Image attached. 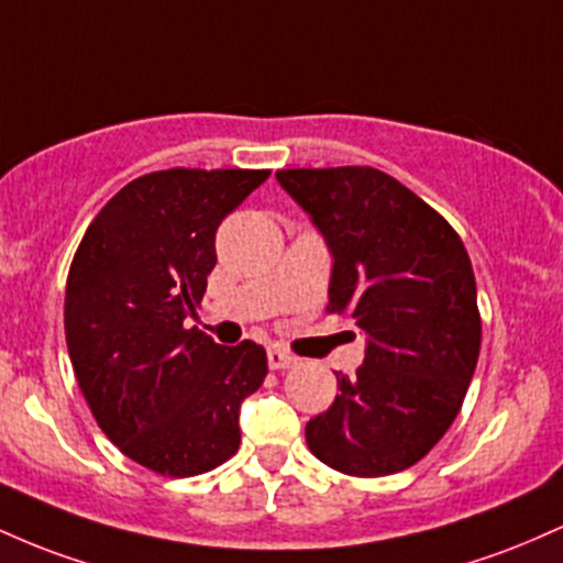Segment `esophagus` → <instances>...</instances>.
Instances as JSON below:
<instances>
[{
	"label": "esophagus",
	"instance_id": "obj_1",
	"mask_svg": "<svg viewBox=\"0 0 563 563\" xmlns=\"http://www.w3.org/2000/svg\"><path fill=\"white\" fill-rule=\"evenodd\" d=\"M298 364V358L292 356V353L282 351V349H271L268 351V366L271 369H289V366Z\"/></svg>",
	"mask_w": 563,
	"mask_h": 563
}]
</instances>
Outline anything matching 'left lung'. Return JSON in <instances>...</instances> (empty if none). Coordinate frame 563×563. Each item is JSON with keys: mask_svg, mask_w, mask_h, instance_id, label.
I'll return each instance as SVG.
<instances>
[{"mask_svg": "<svg viewBox=\"0 0 563 563\" xmlns=\"http://www.w3.org/2000/svg\"><path fill=\"white\" fill-rule=\"evenodd\" d=\"M276 178L332 250L327 311L369 334L356 377L334 372L340 394L306 426L308 450L345 476L407 471L450 431L478 362L468 250L431 205L375 167Z\"/></svg>", "mask_w": 563, "mask_h": 563, "instance_id": "left-lung-1", "label": "left lung"}]
</instances>
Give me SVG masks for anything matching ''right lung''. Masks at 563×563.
<instances>
[{
  "instance_id": "1",
  "label": "right lung",
  "mask_w": 563,
  "mask_h": 563,
  "mask_svg": "<svg viewBox=\"0 0 563 563\" xmlns=\"http://www.w3.org/2000/svg\"><path fill=\"white\" fill-rule=\"evenodd\" d=\"M271 169L173 167L135 178L87 225L66 282L68 356L119 452L169 478L239 450V404L268 375L263 345H218L186 316L214 268V233Z\"/></svg>"
}]
</instances>
